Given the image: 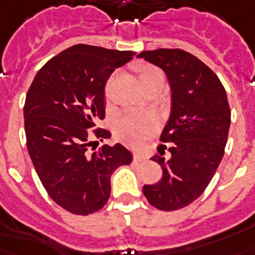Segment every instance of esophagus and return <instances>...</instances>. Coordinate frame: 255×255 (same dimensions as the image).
<instances>
[{
    "label": "esophagus",
    "mask_w": 255,
    "mask_h": 255,
    "mask_svg": "<svg viewBox=\"0 0 255 255\" xmlns=\"http://www.w3.org/2000/svg\"><path fill=\"white\" fill-rule=\"evenodd\" d=\"M133 159L136 162H143V161H146L147 159V156L143 154V152L140 151H135L133 152Z\"/></svg>",
    "instance_id": "esophagus-1"
}]
</instances>
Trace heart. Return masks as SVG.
<instances>
[{
  "label": "heart",
  "mask_w": 255,
  "mask_h": 255,
  "mask_svg": "<svg viewBox=\"0 0 255 255\" xmlns=\"http://www.w3.org/2000/svg\"><path fill=\"white\" fill-rule=\"evenodd\" d=\"M156 78H163V75L159 70L152 66H143L139 70V82L142 88ZM156 128L158 122L152 115L126 113L116 123V135L124 143L137 146L151 136L156 131Z\"/></svg>",
  "instance_id": "b5f03b06"
}]
</instances>
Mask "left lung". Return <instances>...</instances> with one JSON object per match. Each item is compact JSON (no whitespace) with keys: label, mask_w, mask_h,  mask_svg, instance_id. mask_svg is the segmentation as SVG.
<instances>
[{"label":"left lung","mask_w":255,"mask_h":255,"mask_svg":"<svg viewBox=\"0 0 255 255\" xmlns=\"http://www.w3.org/2000/svg\"><path fill=\"white\" fill-rule=\"evenodd\" d=\"M143 58L165 71L171 92V111L161 133L162 178L144 185L147 201L162 211L184 208L199 197L212 180L224 155L231 112L223 85L208 66L182 50L143 51Z\"/></svg>","instance_id":"8db88e82"}]
</instances>
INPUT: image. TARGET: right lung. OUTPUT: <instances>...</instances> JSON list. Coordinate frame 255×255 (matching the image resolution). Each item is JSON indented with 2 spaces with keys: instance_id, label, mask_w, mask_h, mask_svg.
I'll return each instance as SVG.
<instances>
[{
  "instance_id": "add662e5",
  "label": "right lung",
  "mask_w": 255,
  "mask_h": 255,
  "mask_svg": "<svg viewBox=\"0 0 255 255\" xmlns=\"http://www.w3.org/2000/svg\"><path fill=\"white\" fill-rule=\"evenodd\" d=\"M132 51L77 44L37 71L24 105L27 147L41 184L56 204L75 215L99 211L111 195V175L129 165L126 147L104 144L89 152V128L105 116V84ZM96 137L111 136L96 129Z\"/></svg>"
}]
</instances>
